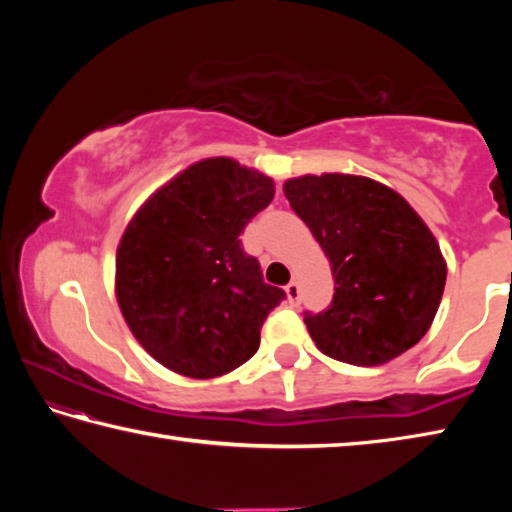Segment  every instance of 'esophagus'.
Instances as JSON below:
<instances>
[{
  "mask_svg": "<svg viewBox=\"0 0 512 512\" xmlns=\"http://www.w3.org/2000/svg\"><path fill=\"white\" fill-rule=\"evenodd\" d=\"M287 296H289L291 305H298V302H300V284L296 280L287 284Z\"/></svg>",
  "mask_w": 512,
  "mask_h": 512,
  "instance_id": "1",
  "label": "esophagus"
}]
</instances>
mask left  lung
<instances>
[{"instance_id":"left-lung-1","label":"left lung","mask_w":512,"mask_h":512,"mask_svg":"<svg viewBox=\"0 0 512 512\" xmlns=\"http://www.w3.org/2000/svg\"><path fill=\"white\" fill-rule=\"evenodd\" d=\"M284 196L334 275L332 305L305 314L316 348L352 366H381L413 348L447 280L445 257L418 212L395 189L350 173L291 178Z\"/></svg>"}]
</instances>
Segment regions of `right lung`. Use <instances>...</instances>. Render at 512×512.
<instances>
[{
  "label": "right lung",
  "instance_id": "add662e5",
  "mask_svg": "<svg viewBox=\"0 0 512 512\" xmlns=\"http://www.w3.org/2000/svg\"><path fill=\"white\" fill-rule=\"evenodd\" d=\"M273 180L232 158H207L162 185L117 248L115 293L142 348L178 375H228L259 348L284 291L241 248Z\"/></svg>",
  "mask_w": 512,
  "mask_h": 512
}]
</instances>
